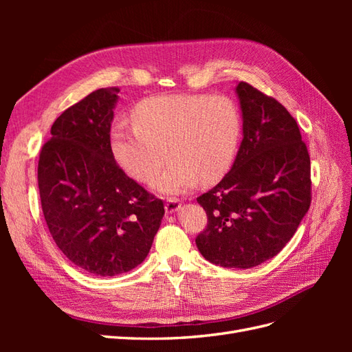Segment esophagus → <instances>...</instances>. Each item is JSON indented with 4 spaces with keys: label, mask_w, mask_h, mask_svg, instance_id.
I'll list each match as a JSON object with an SVG mask.
<instances>
[{
    "label": "esophagus",
    "mask_w": 352,
    "mask_h": 352,
    "mask_svg": "<svg viewBox=\"0 0 352 352\" xmlns=\"http://www.w3.org/2000/svg\"><path fill=\"white\" fill-rule=\"evenodd\" d=\"M180 210V202L177 199H168L166 202V212L167 214H173V212Z\"/></svg>",
    "instance_id": "1"
}]
</instances>
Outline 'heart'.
Returning a JSON list of instances; mask_svg holds the SVG:
<instances>
[{"mask_svg":"<svg viewBox=\"0 0 352 352\" xmlns=\"http://www.w3.org/2000/svg\"><path fill=\"white\" fill-rule=\"evenodd\" d=\"M133 127L114 124L110 131L113 158L126 175L150 184L163 164L155 190L180 195L199 180L212 184L225 176L241 141V113L228 97L160 95L136 105Z\"/></svg>","mask_w":352,"mask_h":352,"instance_id":"b5f03b06","label":"heart"}]
</instances>
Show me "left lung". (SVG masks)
<instances>
[{
  "instance_id": "8db88e82",
  "label": "left lung",
  "mask_w": 352,
  "mask_h": 352,
  "mask_svg": "<svg viewBox=\"0 0 352 352\" xmlns=\"http://www.w3.org/2000/svg\"><path fill=\"white\" fill-rule=\"evenodd\" d=\"M235 92L242 142L229 173L197 198L208 223L195 242L212 264L251 269L282 251L310 208V155L280 102L245 82Z\"/></svg>"
}]
</instances>
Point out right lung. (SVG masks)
Instances as JSON below:
<instances>
[{
    "label": "right lung",
    "instance_id": "right-lung-1",
    "mask_svg": "<svg viewBox=\"0 0 352 352\" xmlns=\"http://www.w3.org/2000/svg\"><path fill=\"white\" fill-rule=\"evenodd\" d=\"M117 92L97 89L63 113L38 163L41 204L52 239L74 265L102 278L140 265L164 216L163 201L113 158Z\"/></svg>",
    "mask_w": 352,
    "mask_h": 352
}]
</instances>
